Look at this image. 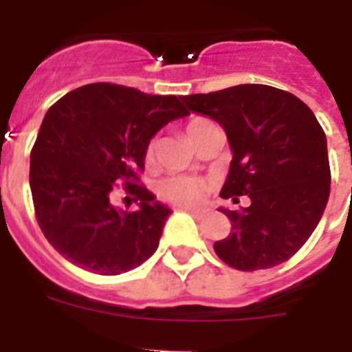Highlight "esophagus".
<instances>
[{"instance_id": "1", "label": "esophagus", "mask_w": 352, "mask_h": 352, "mask_svg": "<svg viewBox=\"0 0 352 352\" xmlns=\"http://www.w3.org/2000/svg\"><path fill=\"white\" fill-rule=\"evenodd\" d=\"M183 210L188 211L190 214H194L195 219H203L208 213V210H204V208H183Z\"/></svg>"}]
</instances>
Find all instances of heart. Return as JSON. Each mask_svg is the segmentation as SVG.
Returning a JSON list of instances; mask_svg holds the SVG:
<instances>
[{
  "mask_svg": "<svg viewBox=\"0 0 352 352\" xmlns=\"http://www.w3.org/2000/svg\"><path fill=\"white\" fill-rule=\"evenodd\" d=\"M210 121L204 120V118H192L188 123H186L185 130L188 133V138L194 141L195 135L201 132L204 125H208ZM153 142H149L146 146V160L153 157ZM204 190H206V182L197 176H186V174H174L169 178L162 179L158 183V195H160L164 201L173 204H182V206H188V204H197L201 199H203Z\"/></svg>",
  "mask_w": 352,
  "mask_h": 352,
  "instance_id": "b5f03b06",
  "label": "heart"
}]
</instances>
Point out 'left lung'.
Wrapping results in <instances>:
<instances>
[{
	"instance_id": "obj_1",
	"label": "left lung",
	"mask_w": 352,
	"mask_h": 352,
	"mask_svg": "<svg viewBox=\"0 0 352 352\" xmlns=\"http://www.w3.org/2000/svg\"><path fill=\"white\" fill-rule=\"evenodd\" d=\"M182 100L226 130L232 160L220 195L252 201L248 208L222 210L232 227L227 238L214 241L217 256L239 272L291 259L321 220L331 183L324 130L309 105L264 84Z\"/></svg>"
}]
</instances>
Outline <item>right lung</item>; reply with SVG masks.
<instances>
[{
    "label": "right lung",
    "mask_w": 352,
    "mask_h": 352,
    "mask_svg": "<svg viewBox=\"0 0 352 352\" xmlns=\"http://www.w3.org/2000/svg\"><path fill=\"white\" fill-rule=\"evenodd\" d=\"M188 114L174 95H148L113 82L86 84L49 107L31 149L35 217L65 259L98 275L130 272L153 256L173 211L141 183L146 146ZM123 184L138 212L110 197Z\"/></svg>",
    "instance_id": "add662e5"
}]
</instances>
